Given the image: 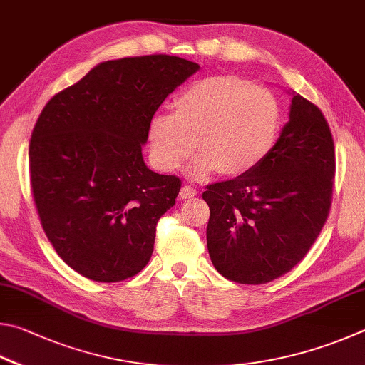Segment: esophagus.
Returning a JSON list of instances; mask_svg holds the SVG:
<instances>
[{"instance_id":"1","label":"esophagus","mask_w":365,"mask_h":365,"mask_svg":"<svg viewBox=\"0 0 365 365\" xmlns=\"http://www.w3.org/2000/svg\"><path fill=\"white\" fill-rule=\"evenodd\" d=\"M197 194H199V190H197L192 186H182L181 192H179V195H181V199H192V197H195Z\"/></svg>"}]
</instances>
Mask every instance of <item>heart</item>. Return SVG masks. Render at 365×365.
I'll return each instance as SVG.
<instances>
[{"label":"heart","mask_w":365,"mask_h":365,"mask_svg":"<svg viewBox=\"0 0 365 365\" xmlns=\"http://www.w3.org/2000/svg\"><path fill=\"white\" fill-rule=\"evenodd\" d=\"M282 126V107L269 88L237 75H212L175 99V113L158 112L149 123L150 157L175 171L195 152L192 175L213 171L242 176L264 162Z\"/></svg>","instance_id":"1"}]
</instances>
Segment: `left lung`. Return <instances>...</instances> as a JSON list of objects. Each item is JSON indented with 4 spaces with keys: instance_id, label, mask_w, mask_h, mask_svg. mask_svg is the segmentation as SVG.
<instances>
[{
    "instance_id": "1",
    "label": "left lung",
    "mask_w": 365,
    "mask_h": 365,
    "mask_svg": "<svg viewBox=\"0 0 365 365\" xmlns=\"http://www.w3.org/2000/svg\"><path fill=\"white\" fill-rule=\"evenodd\" d=\"M335 145L321 108L295 94L272 152L247 175L207 186V245L222 277L259 285L302 261L327 221Z\"/></svg>"
}]
</instances>
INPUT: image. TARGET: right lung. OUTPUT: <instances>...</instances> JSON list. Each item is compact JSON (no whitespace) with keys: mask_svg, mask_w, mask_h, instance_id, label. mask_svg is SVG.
<instances>
[{"mask_svg":"<svg viewBox=\"0 0 365 365\" xmlns=\"http://www.w3.org/2000/svg\"><path fill=\"white\" fill-rule=\"evenodd\" d=\"M199 68L166 54L107 61L41 110L29 147L31 192L44 234L83 277L120 282L149 263L181 179L147 168L143 145L166 96Z\"/></svg>","mask_w":365,"mask_h":365,"instance_id":"right-lung-1","label":"right lung"}]
</instances>
